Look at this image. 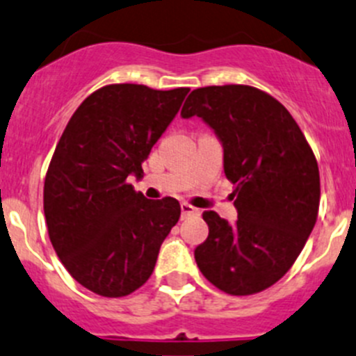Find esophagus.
<instances>
[{"mask_svg": "<svg viewBox=\"0 0 356 356\" xmlns=\"http://www.w3.org/2000/svg\"><path fill=\"white\" fill-rule=\"evenodd\" d=\"M192 215H199V209L191 206L188 202H181V216H192Z\"/></svg>", "mask_w": 356, "mask_h": 356, "instance_id": "1", "label": "esophagus"}]
</instances>
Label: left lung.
<instances>
[{"mask_svg": "<svg viewBox=\"0 0 356 356\" xmlns=\"http://www.w3.org/2000/svg\"><path fill=\"white\" fill-rule=\"evenodd\" d=\"M181 117L202 118L223 147L238 220L204 211L209 234L194 250L208 282L231 296L262 292L302 252L318 216L320 172L302 131L280 101L248 86L192 90Z\"/></svg>", "mask_w": 356, "mask_h": 356, "instance_id": "1", "label": "left lung"}]
</instances>
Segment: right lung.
<instances>
[{"instance_id": "obj_1", "label": "right lung", "mask_w": 356, "mask_h": 356, "mask_svg": "<svg viewBox=\"0 0 356 356\" xmlns=\"http://www.w3.org/2000/svg\"><path fill=\"white\" fill-rule=\"evenodd\" d=\"M188 89L115 83L90 94L57 143L43 188L54 250L67 273L103 297H124L154 273L180 218V202L136 192L145 159L176 117Z\"/></svg>"}]
</instances>
